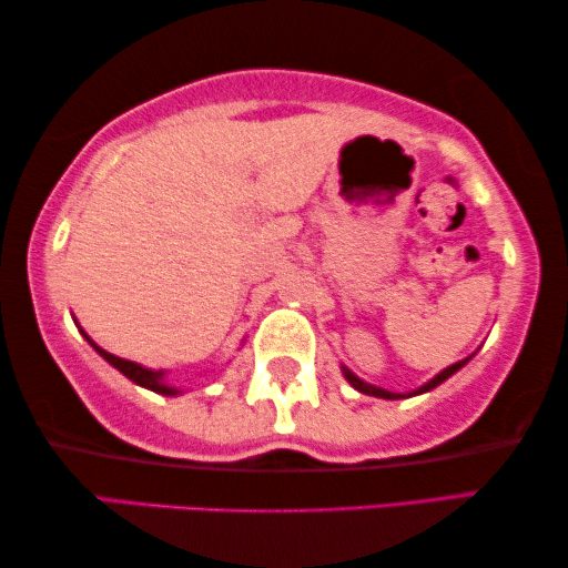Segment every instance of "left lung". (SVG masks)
I'll return each mask as SVG.
<instances>
[{
	"label": "left lung",
	"instance_id": "1",
	"mask_svg": "<svg viewBox=\"0 0 568 568\" xmlns=\"http://www.w3.org/2000/svg\"><path fill=\"white\" fill-rule=\"evenodd\" d=\"M467 361L469 357H465V361H459V363H455V365H449V368H444L439 375H434V378L429 381V383H424L422 388H416V390H412V394H390V390H386V388H375V386H371V383H365V381H361L357 378L355 373H351L343 365V375L347 378V383H351V386L355 388V390H361V394H368V396H378V398H388V400H396V398H408V396H418V394H426V390H432V388H436L439 386V383H444L449 378V375H455L462 365H467Z\"/></svg>",
	"mask_w": 568,
	"mask_h": 568
}]
</instances>
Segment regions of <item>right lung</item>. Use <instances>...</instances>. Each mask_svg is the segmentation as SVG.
I'll use <instances>...</instances> for the list:
<instances>
[{
  "mask_svg": "<svg viewBox=\"0 0 568 568\" xmlns=\"http://www.w3.org/2000/svg\"><path fill=\"white\" fill-rule=\"evenodd\" d=\"M83 337L89 339V343L93 345V351L99 353L103 361H109L113 368L116 371H121L126 375L129 381H134L136 386H142V388H150V390H154V394H162V396H174V394H180L178 388L174 386H170L168 381H164V371H150V368H142V365L139 363H132V361H124V357H116V355H111V353H106L103 351V347H99L93 343V339L83 333Z\"/></svg>",
  "mask_w": 568,
  "mask_h": 568,
  "instance_id": "right-lung-1",
  "label": "right lung"
}]
</instances>
